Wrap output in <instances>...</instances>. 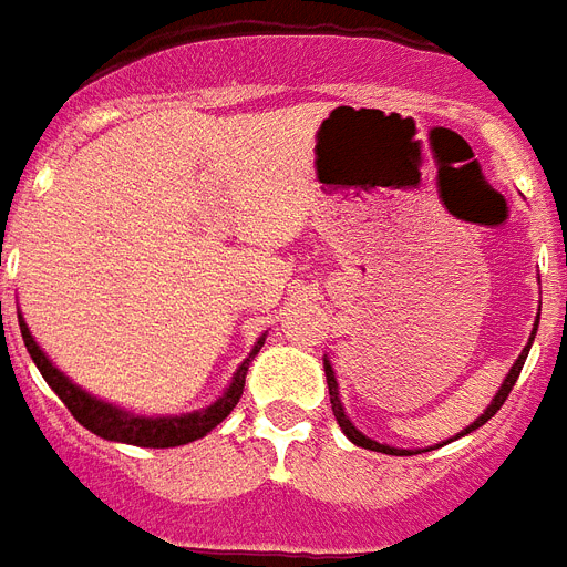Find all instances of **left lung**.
<instances>
[{
	"label": "left lung",
	"instance_id": "1",
	"mask_svg": "<svg viewBox=\"0 0 567 567\" xmlns=\"http://www.w3.org/2000/svg\"><path fill=\"white\" fill-rule=\"evenodd\" d=\"M536 328H538V321H536ZM536 328H533V333H529L527 348H524V351H520V357H518V360H515V365H513V369H509V374H506V378H504V383H501V389H497V395L492 398V404L486 406V412H483V415H480V419L474 421V424H468V427H465L463 433H456L454 439L465 436V433H471V430L483 427V424H486V421L492 419V415H495V412L501 410V406H504V401H506V398H509V392H513L515 380H518L520 369H524V360H527V354H529V346H533V339H536ZM324 378H328V389H330V410H333V415H337V424H339V427H342V433H346V436L351 439V442H354V445L369 447V451H380V454H395V456L410 454V451H398V447L380 445V442H374V439L362 436L360 430H357L354 424H351V421H348L346 410H342V401H339V383H337V374H333V365H330L328 357H324Z\"/></svg>",
	"mask_w": 567,
	"mask_h": 567
}]
</instances>
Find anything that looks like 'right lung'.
<instances>
[{"mask_svg":"<svg viewBox=\"0 0 567 567\" xmlns=\"http://www.w3.org/2000/svg\"><path fill=\"white\" fill-rule=\"evenodd\" d=\"M20 333L25 348H29L31 360H34V365H38L40 374H43V380L54 389V395L61 398L79 424H84L90 433H96V436L107 439V442H125V445L137 447H178L207 436V433H210L219 421L228 419L230 410L239 404L243 386H246L248 362L255 360V354L262 348V342H266V333H262L255 342V348H251V354H248L246 360H243V365L237 369V374L230 380V386L225 389V395L216 398V404L196 412H184V415H157L155 419V415H134V412H125L120 410V406L104 404L99 398L87 395V392L81 386H75L63 371L54 369L52 360L40 351V346L29 333V324H25V321H20Z\"/></svg>","mask_w":567,"mask_h":567,"instance_id":"right-lung-1","label":"right lung"}]
</instances>
